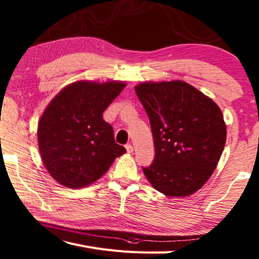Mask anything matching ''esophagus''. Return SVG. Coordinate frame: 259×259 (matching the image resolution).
Here are the masks:
<instances>
[{"label": "esophagus", "instance_id": "34e87169", "mask_svg": "<svg viewBox=\"0 0 259 259\" xmlns=\"http://www.w3.org/2000/svg\"><path fill=\"white\" fill-rule=\"evenodd\" d=\"M125 149H126V152H128V153H133L134 152V147L131 146L130 144L125 145Z\"/></svg>", "mask_w": 259, "mask_h": 259}]
</instances>
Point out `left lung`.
I'll return each mask as SVG.
<instances>
[{"label":"left lung","mask_w":259,"mask_h":259,"mask_svg":"<svg viewBox=\"0 0 259 259\" xmlns=\"http://www.w3.org/2000/svg\"><path fill=\"white\" fill-rule=\"evenodd\" d=\"M149 117L156 156L144 174L169 197L192 195L206 184L226 144V124L212 99L184 81L135 87Z\"/></svg>","instance_id":"8db88e82"}]
</instances>
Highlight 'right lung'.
Instances as JSON below:
<instances>
[{
    "label": "right lung",
    "instance_id": "add662e5",
    "mask_svg": "<svg viewBox=\"0 0 259 259\" xmlns=\"http://www.w3.org/2000/svg\"><path fill=\"white\" fill-rule=\"evenodd\" d=\"M124 82L76 81L53 98L37 125V142L49 174L68 188L93 184L125 152L102 113Z\"/></svg>",
    "mask_w": 259,
    "mask_h": 259
}]
</instances>
